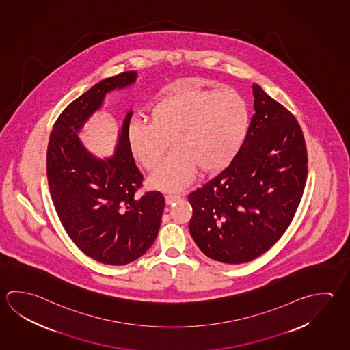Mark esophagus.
I'll return each instance as SVG.
<instances>
[{
	"mask_svg": "<svg viewBox=\"0 0 350 350\" xmlns=\"http://www.w3.org/2000/svg\"><path fill=\"white\" fill-rule=\"evenodd\" d=\"M180 200H181V198L178 195H166L165 196V202L167 206L176 202V201H180Z\"/></svg>",
	"mask_w": 350,
	"mask_h": 350,
	"instance_id": "esophagus-1",
	"label": "esophagus"
}]
</instances>
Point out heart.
I'll return each instance as SVG.
<instances>
[{"label": "heart", "instance_id": "heart-1", "mask_svg": "<svg viewBox=\"0 0 350 350\" xmlns=\"http://www.w3.org/2000/svg\"><path fill=\"white\" fill-rule=\"evenodd\" d=\"M150 123L128 126V143L135 160L154 170L167 140L172 154L152 172L149 184L161 191L184 189L196 167L202 172L224 169L242 149L249 131V108L233 90L198 89L174 83L149 113Z\"/></svg>", "mask_w": 350, "mask_h": 350}]
</instances>
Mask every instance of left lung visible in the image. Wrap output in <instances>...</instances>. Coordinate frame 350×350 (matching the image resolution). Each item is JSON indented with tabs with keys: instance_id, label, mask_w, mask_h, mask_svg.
<instances>
[{
	"instance_id": "1",
	"label": "left lung",
	"mask_w": 350,
	"mask_h": 350,
	"mask_svg": "<svg viewBox=\"0 0 350 350\" xmlns=\"http://www.w3.org/2000/svg\"><path fill=\"white\" fill-rule=\"evenodd\" d=\"M255 113L229 165L192 191V239L224 264L254 260L285 233L305 189V139L291 112L253 83Z\"/></svg>"
}]
</instances>
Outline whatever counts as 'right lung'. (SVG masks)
<instances>
[{
	"mask_svg": "<svg viewBox=\"0 0 350 350\" xmlns=\"http://www.w3.org/2000/svg\"><path fill=\"white\" fill-rule=\"evenodd\" d=\"M137 71L103 79L64 109L54 124L46 152V175L57 216L83 254L107 265H126L146 254L159 233L165 206L159 191L134 196L143 175L128 143V109L118 129L115 152L100 158L79 134L106 95L137 81Z\"/></svg>",
	"mask_w": 350,
	"mask_h": 350,
	"instance_id": "1",
	"label": "right lung"
}]
</instances>
